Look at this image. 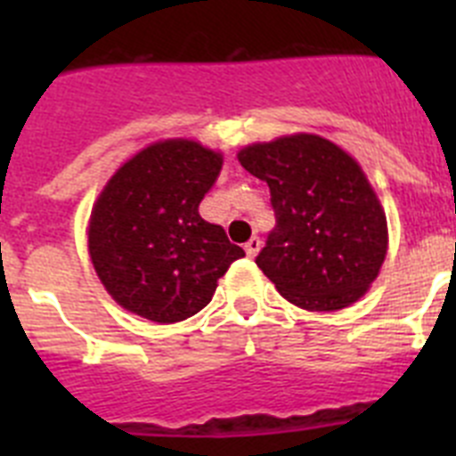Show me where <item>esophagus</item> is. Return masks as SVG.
Instances as JSON below:
<instances>
[{"label":"esophagus","instance_id":"obj_1","mask_svg":"<svg viewBox=\"0 0 456 456\" xmlns=\"http://www.w3.org/2000/svg\"><path fill=\"white\" fill-rule=\"evenodd\" d=\"M260 248H263V241L257 240V237H251V240L244 244V251H247L248 257H256L257 253H260Z\"/></svg>","mask_w":456,"mask_h":456}]
</instances>
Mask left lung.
I'll use <instances>...</instances> for the list:
<instances>
[{"label":"left lung","mask_w":456,"mask_h":456,"mask_svg":"<svg viewBox=\"0 0 456 456\" xmlns=\"http://www.w3.org/2000/svg\"><path fill=\"white\" fill-rule=\"evenodd\" d=\"M269 184L278 225L256 265L289 304L329 313L356 304L388 253L384 205L361 164L320 134L297 132L237 152Z\"/></svg>","instance_id":"1"}]
</instances>
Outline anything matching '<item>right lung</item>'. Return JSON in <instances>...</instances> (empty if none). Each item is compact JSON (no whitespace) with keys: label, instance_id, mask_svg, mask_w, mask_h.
<instances>
[{"label":"right lung","instance_id":"right-lung-1","mask_svg":"<svg viewBox=\"0 0 456 456\" xmlns=\"http://www.w3.org/2000/svg\"><path fill=\"white\" fill-rule=\"evenodd\" d=\"M224 164L196 139H162L125 159L88 219V257L120 308L173 324L212 301L219 278L244 248L199 205Z\"/></svg>","mask_w":456,"mask_h":456}]
</instances>
